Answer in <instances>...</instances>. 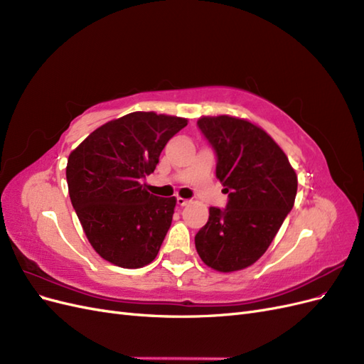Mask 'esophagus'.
<instances>
[{"mask_svg":"<svg viewBox=\"0 0 364 364\" xmlns=\"http://www.w3.org/2000/svg\"><path fill=\"white\" fill-rule=\"evenodd\" d=\"M188 202H190V200L183 199V197H178V205H179V206H185V205H188Z\"/></svg>","mask_w":364,"mask_h":364,"instance_id":"34e87169","label":"esophagus"}]
</instances>
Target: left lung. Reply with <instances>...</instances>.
<instances>
[{"instance_id": "obj_1", "label": "left lung", "mask_w": 364, "mask_h": 364, "mask_svg": "<svg viewBox=\"0 0 364 364\" xmlns=\"http://www.w3.org/2000/svg\"><path fill=\"white\" fill-rule=\"evenodd\" d=\"M197 124L215 149V174L229 202L226 209L209 208L196 249L217 272L243 270L264 255L291 211L297 176L277 141L252 121L217 115Z\"/></svg>"}]
</instances>
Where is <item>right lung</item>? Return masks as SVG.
Segmentation results:
<instances>
[{
  "label": "right lung",
  "instance_id": "obj_1",
  "mask_svg": "<svg viewBox=\"0 0 364 364\" xmlns=\"http://www.w3.org/2000/svg\"><path fill=\"white\" fill-rule=\"evenodd\" d=\"M182 117L132 112L107 121L68 156L70 199L94 250L123 269L156 258L171 226L176 197H156L142 179L155 171Z\"/></svg>",
  "mask_w": 364,
  "mask_h": 364
}]
</instances>
